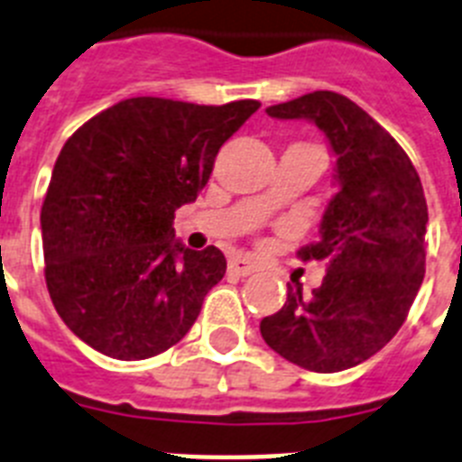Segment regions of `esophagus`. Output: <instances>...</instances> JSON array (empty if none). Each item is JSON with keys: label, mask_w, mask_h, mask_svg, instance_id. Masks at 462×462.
Instances as JSON below:
<instances>
[{"label": "esophagus", "mask_w": 462, "mask_h": 462, "mask_svg": "<svg viewBox=\"0 0 462 462\" xmlns=\"http://www.w3.org/2000/svg\"><path fill=\"white\" fill-rule=\"evenodd\" d=\"M227 268H230V273H235V275H239V277H246L258 270L256 263H254V261H249V258H232Z\"/></svg>", "instance_id": "obj_1"}]
</instances>
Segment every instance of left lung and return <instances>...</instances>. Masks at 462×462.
<instances>
[{
    "label": "left lung",
    "instance_id": "8db88e82",
    "mask_svg": "<svg viewBox=\"0 0 462 462\" xmlns=\"http://www.w3.org/2000/svg\"><path fill=\"white\" fill-rule=\"evenodd\" d=\"M280 121L306 118L337 156L339 192L322 213L320 235L303 261H325L310 296L290 287L277 313L261 320L273 351L313 373H339L389 344L425 277L427 201L408 153L358 104L337 92H310L275 104Z\"/></svg>",
    "mask_w": 462,
    "mask_h": 462
}]
</instances>
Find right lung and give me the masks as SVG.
<instances>
[{
    "mask_svg": "<svg viewBox=\"0 0 462 462\" xmlns=\"http://www.w3.org/2000/svg\"><path fill=\"white\" fill-rule=\"evenodd\" d=\"M258 106L134 97L63 144L40 213L44 277L56 313L88 346L142 361L189 332L227 261L216 246L187 249L172 218Z\"/></svg>",
    "mask_w": 462,
    "mask_h": 462,
    "instance_id": "obj_1",
    "label": "right lung"
}]
</instances>
